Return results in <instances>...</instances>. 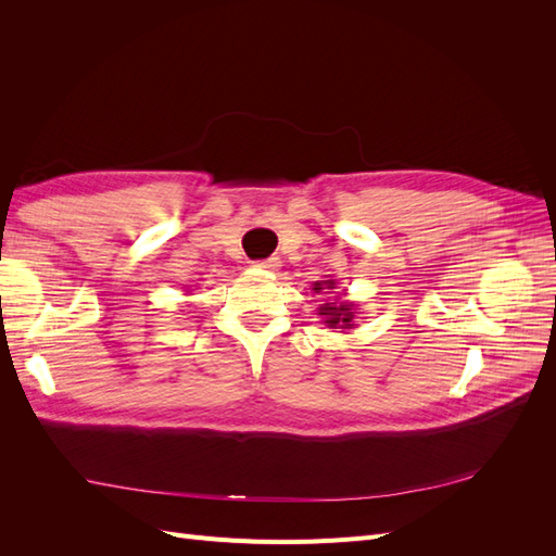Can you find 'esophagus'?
<instances>
[{"instance_id": "obj_1", "label": "esophagus", "mask_w": 556, "mask_h": 556, "mask_svg": "<svg viewBox=\"0 0 556 556\" xmlns=\"http://www.w3.org/2000/svg\"><path fill=\"white\" fill-rule=\"evenodd\" d=\"M255 268H264V271H276V268L280 266V260L278 257H268V260H260L252 264Z\"/></svg>"}]
</instances>
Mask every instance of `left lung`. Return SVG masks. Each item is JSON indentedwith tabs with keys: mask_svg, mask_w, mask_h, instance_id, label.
<instances>
[{
	"mask_svg": "<svg viewBox=\"0 0 556 556\" xmlns=\"http://www.w3.org/2000/svg\"><path fill=\"white\" fill-rule=\"evenodd\" d=\"M333 280H323L315 282V292L323 290H333ZM327 294V292H325ZM319 315H325V325L331 329H352V317H355V304H348V301H341V304H325L319 306Z\"/></svg>",
	"mask_w": 556,
	"mask_h": 556,
	"instance_id": "obj_1",
	"label": "left lung"
}]
</instances>
